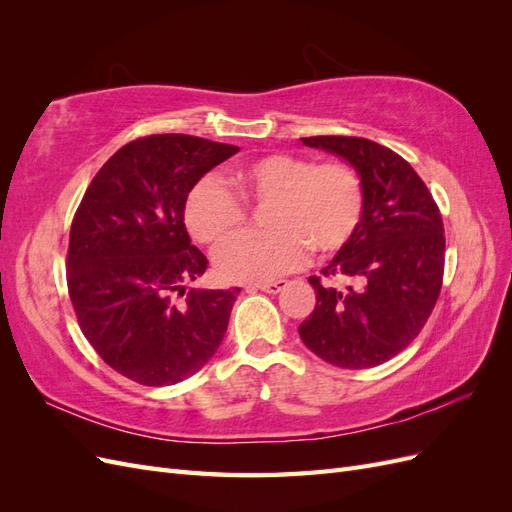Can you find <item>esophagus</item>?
Masks as SVG:
<instances>
[{"label": "esophagus", "mask_w": 512, "mask_h": 512, "mask_svg": "<svg viewBox=\"0 0 512 512\" xmlns=\"http://www.w3.org/2000/svg\"><path fill=\"white\" fill-rule=\"evenodd\" d=\"M286 286H288V282H286V280H273V282H265V284L250 286V288H252V290H254V288H258V290H262V292L277 294V292H282Z\"/></svg>", "instance_id": "34e87169"}]
</instances>
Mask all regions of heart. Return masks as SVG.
<instances>
[{
	"label": "heart",
	"mask_w": 512,
	"mask_h": 512,
	"mask_svg": "<svg viewBox=\"0 0 512 512\" xmlns=\"http://www.w3.org/2000/svg\"><path fill=\"white\" fill-rule=\"evenodd\" d=\"M198 181L185 198L183 220L190 235L218 247L244 221L238 203L269 204L265 233H246L220 247L215 269L228 282H267L301 267L309 247L335 254L359 230L365 192L359 173L344 162L316 164L290 153H271L232 170L226 179Z\"/></svg>",
	"instance_id": "obj_1"
}]
</instances>
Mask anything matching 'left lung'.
Here are the masks:
<instances>
[{"instance_id":"obj_1","label":"left lung","mask_w":512,"mask_h":512,"mask_svg":"<svg viewBox=\"0 0 512 512\" xmlns=\"http://www.w3.org/2000/svg\"><path fill=\"white\" fill-rule=\"evenodd\" d=\"M305 147L344 158L363 181L365 209L352 241L309 277L316 307L299 327L303 344L344 369L376 367L421 333L444 275V226L414 168L359 136H309Z\"/></svg>"}]
</instances>
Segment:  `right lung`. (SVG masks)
Wrapping results in <instances>:
<instances>
[{
    "instance_id": "1",
    "label": "right lung",
    "mask_w": 512,
    "mask_h": 512,
    "mask_svg": "<svg viewBox=\"0 0 512 512\" xmlns=\"http://www.w3.org/2000/svg\"><path fill=\"white\" fill-rule=\"evenodd\" d=\"M237 151L188 134L136 138L108 158L76 209L68 292L79 327L106 365L138 384L190 378L222 344L241 288L188 290L209 262L183 207Z\"/></svg>"
}]
</instances>
